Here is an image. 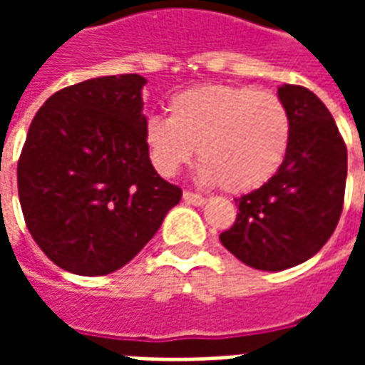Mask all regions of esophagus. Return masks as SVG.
Segmentation results:
<instances>
[{
	"instance_id": "1",
	"label": "esophagus",
	"mask_w": 365,
	"mask_h": 365,
	"mask_svg": "<svg viewBox=\"0 0 365 365\" xmlns=\"http://www.w3.org/2000/svg\"><path fill=\"white\" fill-rule=\"evenodd\" d=\"M183 201L195 207H201L207 203V199L203 197V195H199V193H191V191H183Z\"/></svg>"
}]
</instances>
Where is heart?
I'll return each instance as SVG.
<instances>
[{
    "instance_id": "obj_1",
    "label": "heart",
    "mask_w": 365,
    "mask_h": 365,
    "mask_svg": "<svg viewBox=\"0 0 365 365\" xmlns=\"http://www.w3.org/2000/svg\"><path fill=\"white\" fill-rule=\"evenodd\" d=\"M144 140L160 174L172 178L195 156L197 178L230 193L260 187L279 170L291 140L289 111L252 86H199L172 97L170 117L152 115Z\"/></svg>"
}]
</instances>
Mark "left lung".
Here are the masks:
<instances>
[{
  "mask_svg": "<svg viewBox=\"0 0 365 365\" xmlns=\"http://www.w3.org/2000/svg\"><path fill=\"white\" fill-rule=\"evenodd\" d=\"M291 119L285 160L260 190L237 199L235 225L222 246L246 266L282 272L327 245L342 213L348 156L332 115L313 91L283 83L277 90Z\"/></svg>",
  "mask_w": 365,
  "mask_h": 365,
  "instance_id": "obj_1",
  "label": "left lung"
}]
</instances>
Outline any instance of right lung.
Returning <instances> with one entry per match:
<instances>
[{"mask_svg":"<svg viewBox=\"0 0 365 365\" xmlns=\"http://www.w3.org/2000/svg\"><path fill=\"white\" fill-rule=\"evenodd\" d=\"M138 74L56 91L29 127L17 185L29 232L56 266L107 275L158 232L182 190L154 170Z\"/></svg>","mask_w":365,"mask_h":365,"instance_id":"obj_1","label":"right lung"}]
</instances>
